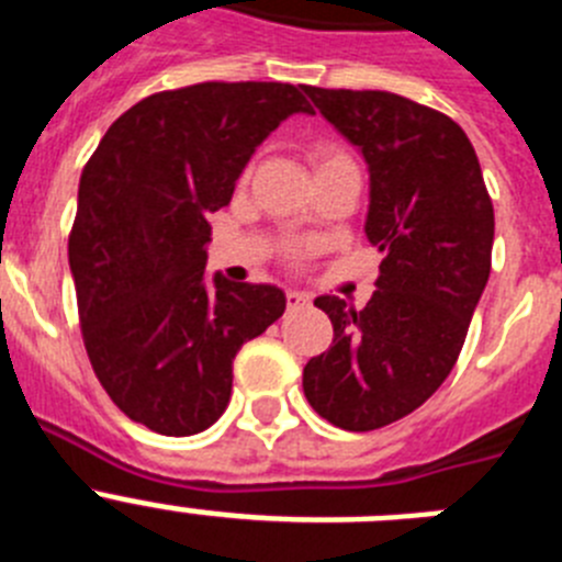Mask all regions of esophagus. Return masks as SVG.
<instances>
[{"label": "esophagus", "instance_id": "34e87169", "mask_svg": "<svg viewBox=\"0 0 562 562\" xmlns=\"http://www.w3.org/2000/svg\"><path fill=\"white\" fill-rule=\"evenodd\" d=\"M312 297L306 295V292H297V290H290L286 292V306L290 310H304V306H310Z\"/></svg>", "mask_w": 562, "mask_h": 562}]
</instances>
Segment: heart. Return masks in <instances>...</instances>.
<instances>
[{"instance_id": "obj_1", "label": "heart", "mask_w": 562, "mask_h": 562, "mask_svg": "<svg viewBox=\"0 0 562 562\" xmlns=\"http://www.w3.org/2000/svg\"><path fill=\"white\" fill-rule=\"evenodd\" d=\"M312 162H315V171L324 173V171H331V168H342V166H355V160H351V154L346 151V148L335 146V143H321V146L312 148ZM290 256H304V250L301 247H292Z\"/></svg>"}]
</instances>
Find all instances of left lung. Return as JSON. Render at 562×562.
<instances>
[{
  "label": "left lung",
  "instance_id": "1",
  "mask_svg": "<svg viewBox=\"0 0 562 562\" xmlns=\"http://www.w3.org/2000/svg\"><path fill=\"white\" fill-rule=\"evenodd\" d=\"M304 92L371 173L376 290L362 310L315 297L335 337L304 369L312 408L362 434L408 416L453 371L493 267V200L473 143L448 114L380 89Z\"/></svg>",
  "mask_w": 562,
  "mask_h": 562
}]
</instances>
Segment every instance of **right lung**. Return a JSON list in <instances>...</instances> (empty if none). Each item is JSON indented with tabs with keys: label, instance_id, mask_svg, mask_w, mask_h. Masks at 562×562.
<instances>
[{
	"label": "right lung",
	"instance_id": "add662e5",
	"mask_svg": "<svg viewBox=\"0 0 562 562\" xmlns=\"http://www.w3.org/2000/svg\"><path fill=\"white\" fill-rule=\"evenodd\" d=\"M295 112L312 106L292 83L166 89L123 112L83 166L69 231L83 346L114 405L154 434L211 428L238 349L284 315L278 286H205V247L207 213Z\"/></svg>",
	"mask_w": 562,
	"mask_h": 562
}]
</instances>
